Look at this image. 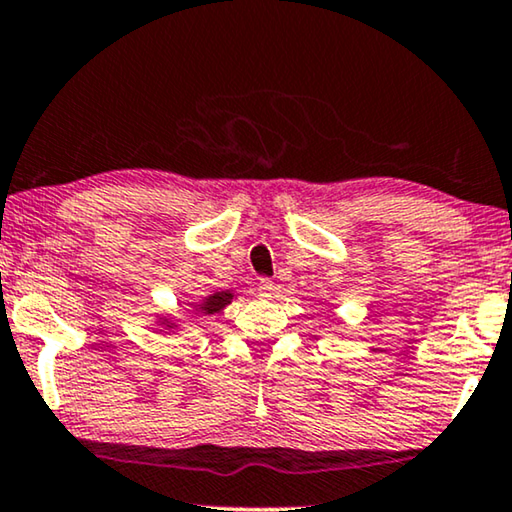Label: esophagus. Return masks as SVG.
<instances>
[{
    "label": "esophagus",
    "instance_id": "1",
    "mask_svg": "<svg viewBox=\"0 0 512 512\" xmlns=\"http://www.w3.org/2000/svg\"><path fill=\"white\" fill-rule=\"evenodd\" d=\"M272 291H274V284L270 279L258 281V295H261V298H272Z\"/></svg>",
    "mask_w": 512,
    "mask_h": 512
}]
</instances>
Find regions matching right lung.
<instances>
[{"mask_svg":"<svg viewBox=\"0 0 512 512\" xmlns=\"http://www.w3.org/2000/svg\"><path fill=\"white\" fill-rule=\"evenodd\" d=\"M231 300H233V293H231V291L214 293V295H210V298H205L203 305H198V311H203V314H217V311L224 309ZM166 323H168V321H166ZM168 328H173V323H170Z\"/></svg>","mask_w":512,"mask_h":512,"instance_id":"obj_1","label":"right lung"}]
</instances>
